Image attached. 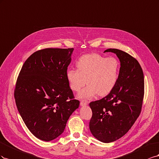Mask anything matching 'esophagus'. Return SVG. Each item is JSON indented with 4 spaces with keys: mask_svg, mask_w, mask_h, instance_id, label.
<instances>
[{
    "mask_svg": "<svg viewBox=\"0 0 159 159\" xmlns=\"http://www.w3.org/2000/svg\"><path fill=\"white\" fill-rule=\"evenodd\" d=\"M89 104V101H87V100H82V101H80V105L82 106H85V105H87Z\"/></svg>",
    "mask_w": 159,
    "mask_h": 159,
    "instance_id": "esophagus-1",
    "label": "esophagus"
}]
</instances>
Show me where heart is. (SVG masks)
<instances>
[{"mask_svg": "<svg viewBox=\"0 0 159 159\" xmlns=\"http://www.w3.org/2000/svg\"><path fill=\"white\" fill-rule=\"evenodd\" d=\"M76 66L77 70H67L66 79L75 92H79L87 83L88 86L80 93V98H89L97 94L105 96L116 84L119 62L115 57L105 58L97 53L84 54L76 62Z\"/></svg>", "mask_w": 159, "mask_h": 159, "instance_id": "heart-1", "label": "heart"}]
</instances>
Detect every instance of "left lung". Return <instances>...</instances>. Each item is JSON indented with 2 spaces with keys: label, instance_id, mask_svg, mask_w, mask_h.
I'll return each instance as SVG.
<instances>
[{
  "label": "left lung",
  "instance_id": "1",
  "mask_svg": "<svg viewBox=\"0 0 159 159\" xmlns=\"http://www.w3.org/2000/svg\"><path fill=\"white\" fill-rule=\"evenodd\" d=\"M105 52H114L119 58V75L109 94L90 102L93 115L89 128L95 138L108 143L124 136L139 116L144 83L143 69L136 58L116 48H108Z\"/></svg>",
  "mask_w": 159,
  "mask_h": 159
}]
</instances>
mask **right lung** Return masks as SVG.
<instances>
[{"label": "right lung", "instance_id": "obj_1", "mask_svg": "<svg viewBox=\"0 0 159 159\" xmlns=\"http://www.w3.org/2000/svg\"><path fill=\"white\" fill-rule=\"evenodd\" d=\"M73 50L36 51L25 62L16 80L14 96L18 111L32 134L44 141L61 135L79 107L66 79Z\"/></svg>", "mask_w": 159, "mask_h": 159}]
</instances>
